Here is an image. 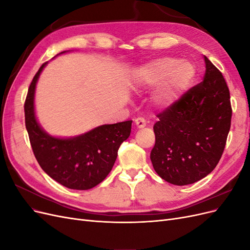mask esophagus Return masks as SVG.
Listing matches in <instances>:
<instances>
[{
    "label": "esophagus",
    "instance_id": "obj_1",
    "mask_svg": "<svg viewBox=\"0 0 250 250\" xmlns=\"http://www.w3.org/2000/svg\"><path fill=\"white\" fill-rule=\"evenodd\" d=\"M134 123H135V125H137L138 128H144V127L146 126V124H147L146 120L144 119V118H142V117H139V118L135 119L134 120Z\"/></svg>",
    "mask_w": 250,
    "mask_h": 250
}]
</instances>
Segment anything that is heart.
Wrapping results in <instances>:
<instances>
[{
	"mask_svg": "<svg viewBox=\"0 0 250 250\" xmlns=\"http://www.w3.org/2000/svg\"><path fill=\"white\" fill-rule=\"evenodd\" d=\"M194 67L188 62L174 57H163L142 65L135 73L137 88H154L151 99L160 107H167L175 102L190 84Z\"/></svg>",
	"mask_w": 250,
	"mask_h": 250,
	"instance_id": "heart-1",
	"label": "heart"
}]
</instances>
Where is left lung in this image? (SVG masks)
<instances>
[{
  "mask_svg": "<svg viewBox=\"0 0 250 250\" xmlns=\"http://www.w3.org/2000/svg\"><path fill=\"white\" fill-rule=\"evenodd\" d=\"M206 74L179 100L158 113L150 160L163 179L176 186L196 183L220 161L230 129L229 89L207 56Z\"/></svg>",
  "mask_w": 250,
  "mask_h": 250,
  "instance_id": "obj_1",
  "label": "left lung"
}]
</instances>
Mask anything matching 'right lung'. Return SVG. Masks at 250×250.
Wrapping results in <instances>:
<instances>
[{
	"label": "right lung",
	"mask_w": 250,
	"mask_h": 250,
	"mask_svg": "<svg viewBox=\"0 0 250 250\" xmlns=\"http://www.w3.org/2000/svg\"><path fill=\"white\" fill-rule=\"evenodd\" d=\"M65 52H62L60 54ZM44 62L29 86L25 101V123L33 153L48 175L73 190H89L108 175L118 150L131 131L132 121L98 126L74 138H55L39 124L34 110L37 80Z\"/></svg>",
	"instance_id": "obj_1"
}]
</instances>
